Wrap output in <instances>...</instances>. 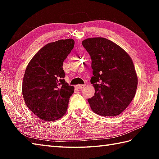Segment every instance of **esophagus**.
Instances as JSON below:
<instances>
[{"label": "esophagus", "mask_w": 159, "mask_h": 159, "mask_svg": "<svg viewBox=\"0 0 159 159\" xmlns=\"http://www.w3.org/2000/svg\"><path fill=\"white\" fill-rule=\"evenodd\" d=\"M85 86V85H77L76 87L78 88V89H82Z\"/></svg>", "instance_id": "34e87169"}]
</instances>
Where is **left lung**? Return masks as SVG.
<instances>
[{"mask_svg": "<svg viewBox=\"0 0 159 159\" xmlns=\"http://www.w3.org/2000/svg\"><path fill=\"white\" fill-rule=\"evenodd\" d=\"M92 60L90 82L95 95L88 99L93 111L103 116H118L133 100L138 76L128 54L104 38H90L82 41Z\"/></svg>", "mask_w": 159, "mask_h": 159, "instance_id": "left-lung-1", "label": "left lung"}]
</instances>
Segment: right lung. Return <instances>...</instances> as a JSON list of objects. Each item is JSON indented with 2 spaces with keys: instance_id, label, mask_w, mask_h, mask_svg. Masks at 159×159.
<instances>
[{
  "instance_id": "add662e5",
  "label": "right lung",
  "mask_w": 159,
  "mask_h": 159,
  "mask_svg": "<svg viewBox=\"0 0 159 159\" xmlns=\"http://www.w3.org/2000/svg\"><path fill=\"white\" fill-rule=\"evenodd\" d=\"M74 46L71 39L50 43L26 66L22 82L23 98L28 108L44 121L60 119L67 110L74 88L64 79L62 66Z\"/></svg>"
}]
</instances>
